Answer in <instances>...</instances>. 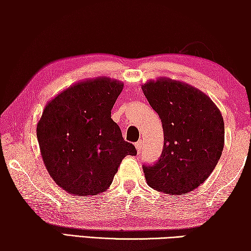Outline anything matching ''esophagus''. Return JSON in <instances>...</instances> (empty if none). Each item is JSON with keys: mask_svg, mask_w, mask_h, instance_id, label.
<instances>
[{"mask_svg": "<svg viewBox=\"0 0 251 251\" xmlns=\"http://www.w3.org/2000/svg\"><path fill=\"white\" fill-rule=\"evenodd\" d=\"M135 146H136L137 152L142 153V150H143V140H138V142H137V143L135 144Z\"/></svg>", "mask_w": 251, "mask_h": 251, "instance_id": "34e87169", "label": "esophagus"}]
</instances>
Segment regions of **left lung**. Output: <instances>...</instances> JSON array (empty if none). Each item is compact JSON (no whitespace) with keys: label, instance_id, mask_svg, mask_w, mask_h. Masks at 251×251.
<instances>
[{"label":"left lung","instance_id":"obj_1","mask_svg":"<svg viewBox=\"0 0 251 251\" xmlns=\"http://www.w3.org/2000/svg\"><path fill=\"white\" fill-rule=\"evenodd\" d=\"M162 122L160 160L143 170L149 186L166 194L193 191L210 176L224 149V120L215 102L183 82L157 78L142 85Z\"/></svg>","mask_w":251,"mask_h":251}]
</instances>
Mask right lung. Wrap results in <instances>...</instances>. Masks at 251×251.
Returning <instances> with one entry per match:
<instances>
[{"mask_svg": "<svg viewBox=\"0 0 251 251\" xmlns=\"http://www.w3.org/2000/svg\"><path fill=\"white\" fill-rule=\"evenodd\" d=\"M123 83L97 77L71 85L48 102L37 122L44 166L71 194L97 195L112 184L121 161L136 155L111 111Z\"/></svg>", "mask_w": 251, "mask_h": 251, "instance_id": "right-lung-1", "label": "right lung"}]
</instances>
